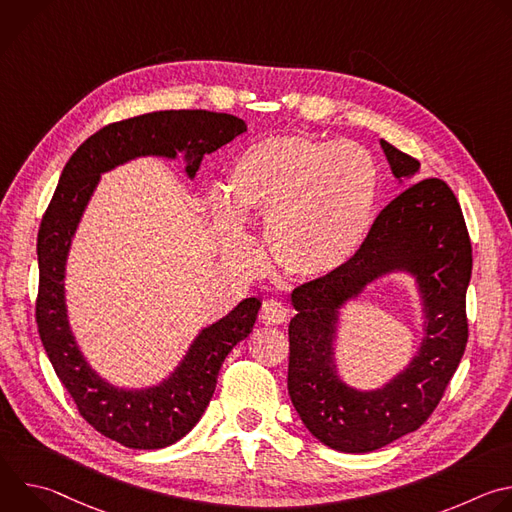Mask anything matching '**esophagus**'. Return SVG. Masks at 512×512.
<instances>
[{"mask_svg": "<svg viewBox=\"0 0 512 512\" xmlns=\"http://www.w3.org/2000/svg\"><path fill=\"white\" fill-rule=\"evenodd\" d=\"M289 318V308L279 302V300H267L261 308V320L263 324H269V326H279L283 322H287Z\"/></svg>", "mask_w": 512, "mask_h": 512, "instance_id": "esophagus-1", "label": "esophagus"}]
</instances>
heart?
Returning a JSON list of instances; mask_svg holds the SVG:
<instances>
[{
    "instance_id": "heart-1",
    "label": "heart",
    "mask_w": 512,
    "mask_h": 512,
    "mask_svg": "<svg viewBox=\"0 0 512 512\" xmlns=\"http://www.w3.org/2000/svg\"><path fill=\"white\" fill-rule=\"evenodd\" d=\"M377 188V166L356 143L267 137L233 162L225 206H214V231L229 259L249 263L253 247L239 223L267 218L275 263L289 275L324 279L346 267L367 241Z\"/></svg>"
}]
</instances>
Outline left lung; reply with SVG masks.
I'll list each match as a JSON object with an SVG mask.
<instances>
[{"label":"left lung","instance_id":"1","mask_svg":"<svg viewBox=\"0 0 512 512\" xmlns=\"http://www.w3.org/2000/svg\"><path fill=\"white\" fill-rule=\"evenodd\" d=\"M397 178L419 162L381 141ZM415 272L424 291L428 336L412 367L385 390L358 394L331 371L335 308L391 268ZM472 245L460 202L440 178H425L395 196L375 218L356 257L338 273L291 291L287 389L304 425L332 450L364 454L421 427L440 405L468 342L466 289Z\"/></svg>","mask_w":512,"mask_h":512}]
</instances>
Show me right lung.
Wrapping results in <instances>:
<instances>
[{"mask_svg": "<svg viewBox=\"0 0 512 512\" xmlns=\"http://www.w3.org/2000/svg\"><path fill=\"white\" fill-rule=\"evenodd\" d=\"M247 131L243 119L204 109L156 111L101 127L66 162L38 231L36 324L54 373L83 419L109 440L133 450L176 444L198 423L216 389L218 371L233 346L245 340L261 302L243 300L194 340L178 371L160 387L121 391L101 381L83 360L66 322L64 261L99 174L135 156L174 158L186 152L188 176L210 154Z\"/></svg>", "mask_w": 512, "mask_h": 512, "instance_id": "add662e5", "label": "right lung"}]
</instances>
